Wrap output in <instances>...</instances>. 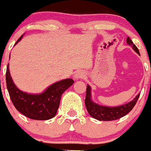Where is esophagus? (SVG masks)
Instances as JSON below:
<instances>
[{
	"mask_svg": "<svg viewBox=\"0 0 151 151\" xmlns=\"http://www.w3.org/2000/svg\"><path fill=\"white\" fill-rule=\"evenodd\" d=\"M85 77V74L83 73V71H78L75 73L74 74V78L75 80H80V79H83Z\"/></svg>",
	"mask_w": 151,
	"mask_h": 151,
	"instance_id": "esophagus-1",
	"label": "esophagus"
}]
</instances>
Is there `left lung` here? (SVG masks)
<instances>
[{"label": "left lung", "instance_id": "obj_1", "mask_svg": "<svg viewBox=\"0 0 151 151\" xmlns=\"http://www.w3.org/2000/svg\"><path fill=\"white\" fill-rule=\"evenodd\" d=\"M126 42L129 45H131L136 52L139 55V50L136 45L132 42L130 38L128 37L126 39ZM139 97V93L135 97L133 101H130L128 104L121 105L119 106H115V107H109V106H104L99 105L91 100V87L89 85L87 86L86 89V96H85V106L87 108L88 113L91 116L95 119L99 121H110L118 120L127 115L131 110L134 108L136 104L138 99Z\"/></svg>", "mask_w": 151, "mask_h": 151}]
</instances>
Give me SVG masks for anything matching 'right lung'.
<instances>
[{"mask_svg": "<svg viewBox=\"0 0 151 151\" xmlns=\"http://www.w3.org/2000/svg\"><path fill=\"white\" fill-rule=\"evenodd\" d=\"M22 37L21 36L19 38L15 45ZM6 80L10 99L15 108L28 118L38 121L51 119L56 115L62 94L74 83L72 79H66L52 84L42 93L29 94L18 89L13 83L9 65Z\"/></svg>", "mask_w": 151, "mask_h": 151, "instance_id": "add662e5", "label": "right lung"}]
</instances>
